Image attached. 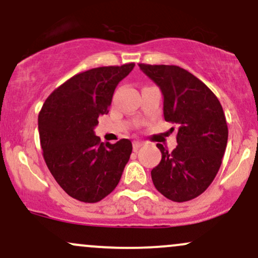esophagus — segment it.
I'll use <instances>...</instances> for the list:
<instances>
[{
    "instance_id": "1",
    "label": "esophagus",
    "mask_w": 258,
    "mask_h": 258,
    "mask_svg": "<svg viewBox=\"0 0 258 258\" xmlns=\"http://www.w3.org/2000/svg\"><path fill=\"white\" fill-rule=\"evenodd\" d=\"M143 142H141V141H135L134 142V151L136 152V151H138V149L141 148V147L143 146Z\"/></svg>"
}]
</instances>
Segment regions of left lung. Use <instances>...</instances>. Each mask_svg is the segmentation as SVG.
Masks as SVG:
<instances>
[{
    "instance_id": "obj_1",
    "label": "left lung",
    "mask_w": 258,
    "mask_h": 258,
    "mask_svg": "<svg viewBox=\"0 0 258 258\" xmlns=\"http://www.w3.org/2000/svg\"><path fill=\"white\" fill-rule=\"evenodd\" d=\"M160 88L164 118L179 124L177 146L161 152L160 163L152 170L155 188L174 202L194 200L216 177L228 143L223 107L209 88L188 71L169 64H138Z\"/></svg>"
}]
</instances>
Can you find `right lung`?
Returning <instances> with one entry per match:
<instances>
[{"label":"right lung","mask_w":258,"mask_h":258,"mask_svg":"<svg viewBox=\"0 0 258 258\" xmlns=\"http://www.w3.org/2000/svg\"><path fill=\"white\" fill-rule=\"evenodd\" d=\"M134 67H98L73 76L51 93L39 112L45 163L63 191L81 202L95 203L111 194L130 159L131 141L103 143L94 127Z\"/></svg>","instance_id":"1"}]
</instances>
